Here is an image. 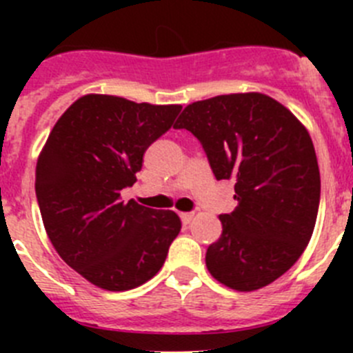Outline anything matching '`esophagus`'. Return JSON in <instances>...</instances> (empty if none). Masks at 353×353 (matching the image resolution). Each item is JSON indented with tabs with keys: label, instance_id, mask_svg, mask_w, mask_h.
Returning a JSON list of instances; mask_svg holds the SVG:
<instances>
[{
	"label": "esophagus",
	"instance_id": "obj_1",
	"mask_svg": "<svg viewBox=\"0 0 353 353\" xmlns=\"http://www.w3.org/2000/svg\"><path fill=\"white\" fill-rule=\"evenodd\" d=\"M192 217H194V214H191V212H182V214H180V219H182L183 224L191 223Z\"/></svg>",
	"mask_w": 353,
	"mask_h": 353
}]
</instances>
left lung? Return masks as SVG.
I'll return each instance as SVG.
<instances>
[{
	"label": "left lung",
	"instance_id": "8db88e82",
	"mask_svg": "<svg viewBox=\"0 0 353 353\" xmlns=\"http://www.w3.org/2000/svg\"><path fill=\"white\" fill-rule=\"evenodd\" d=\"M174 129L199 139L217 180L235 182L236 208L221 214L207 269L236 292L281 277L310 244L320 205V170L310 132L263 93L217 95L187 105Z\"/></svg>",
	"mask_w": 353,
	"mask_h": 353
}]
</instances>
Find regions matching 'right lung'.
Wrapping results in <instances>:
<instances>
[{
	"label": "right lung",
	"instance_id": "right-lung-1",
	"mask_svg": "<svg viewBox=\"0 0 353 353\" xmlns=\"http://www.w3.org/2000/svg\"><path fill=\"white\" fill-rule=\"evenodd\" d=\"M180 109L90 93L61 114L40 152L35 192L49 240L99 288L125 292L152 279L180 233L174 212L120 198Z\"/></svg>",
	"mask_w": 353,
	"mask_h": 353
}]
</instances>
